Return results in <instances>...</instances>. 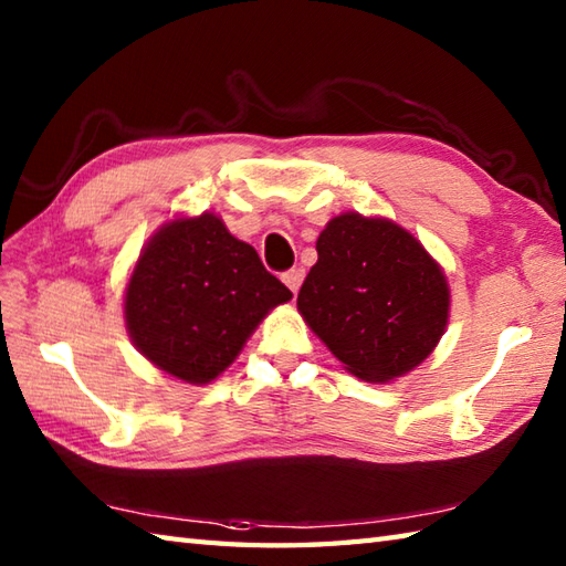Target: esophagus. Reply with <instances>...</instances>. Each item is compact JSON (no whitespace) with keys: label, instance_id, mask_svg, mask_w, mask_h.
<instances>
[{"label":"esophagus","instance_id":"esophagus-1","mask_svg":"<svg viewBox=\"0 0 566 566\" xmlns=\"http://www.w3.org/2000/svg\"><path fill=\"white\" fill-rule=\"evenodd\" d=\"M304 270L302 268H292V270H286L284 274H282V282L290 286V290L296 294L298 292V286H302V282H304Z\"/></svg>","mask_w":566,"mask_h":566}]
</instances>
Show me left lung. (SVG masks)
<instances>
[{
	"mask_svg": "<svg viewBox=\"0 0 566 566\" xmlns=\"http://www.w3.org/2000/svg\"><path fill=\"white\" fill-rule=\"evenodd\" d=\"M316 250L296 306L345 369L389 381L423 363L450 311L448 282L426 248L387 219L340 213Z\"/></svg>",
	"mask_w": 566,
	"mask_h": 566,
	"instance_id": "8db88e82",
	"label": "left lung"
}]
</instances>
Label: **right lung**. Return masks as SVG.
<instances>
[{"label":"right lung","mask_w":566,"mask_h":566,"mask_svg":"<svg viewBox=\"0 0 566 566\" xmlns=\"http://www.w3.org/2000/svg\"><path fill=\"white\" fill-rule=\"evenodd\" d=\"M292 292L264 270L255 248L219 216L163 226L126 286V326L155 367L207 384L233 363L250 333Z\"/></svg>","instance_id":"add662e5"}]
</instances>
